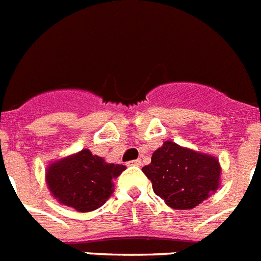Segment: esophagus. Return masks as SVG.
I'll use <instances>...</instances> for the list:
<instances>
[{
  "instance_id": "1",
  "label": "esophagus",
  "mask_w": 261,
  "mask_h": 261,
  "mask_svg": "<svg viewBox=\"0 0 261 261\" xmlns=\"http://www.w3.org/2000/svg\"><path fill=\"white\" fill-rule=\"evenodd\" d=\"M128 164L129 165H136V167H141V164H143V163H141V160H140V159H137V160L129 161Z\"/></svg>"
}]
</instances>
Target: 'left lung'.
Instances as JSON below:
<instances>
[{
	"mask_svg": "<svg viewBox=\"0 0 261 261\" xmlns=\"http://www.w3.org/2000/svg\"><path fill=\"white\" fill-rule=\"evenodd\" d=\"M143 172L154 193L173 210H192L216 192L221 182L217 157L169 140L154 150Z\"/></svg>",
	"mask_w": 261,
	"mask_h": 261,
	"instance_id": "left-lung-1",
	"label": "left lung"
}]
</instances>
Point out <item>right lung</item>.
Here are the masks:
<instances>
[{"mask_svg":"<svg viewBox=\"0 0 261 261\" xmlns=\"http://www.w3.org/2000/svg\"><path fill=\"white\" fill-rule=\"evenodd\" d=\"M125 169V165L111 164L83 149L51 161L45 171V181L58 203L85 213L104 205L115 191L113 180Z\"/></svg>","mask_w":261,"mask_h":261,"instance_id":"1","label":"right lung"}]
</instances>
